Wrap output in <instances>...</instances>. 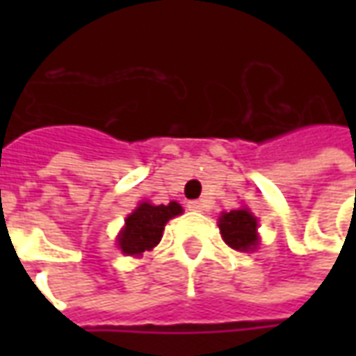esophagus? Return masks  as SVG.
<instances>
[{"label":"esophagus","mask_w":356,"mask_h":356,"mask_svg":"<svg viewBox=\"0 0 356 356\" xmlns=\"http://www.w3.org/2000/svg\"><path fill=\"white\" fill-rule=\"evenodd\" d=\"M186 208L191 209V211H202V209H204V204L198 200H191L186 204Z\"/></svg>","instance_id":"obj_1"}]
</instances>
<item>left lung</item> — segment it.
<instances>
[{"mask_svg": "<svg viewBox=\"0 0 356 356\" xmlns=\"http://www.w3.org/2000/svg\"><path fill=\"white\" fill-rule=\"evenodd\" d=\"M219 231L223 240L238 252L257 246V219L248 209H232L219 219Z\"/></svg>", "mask_w": 356, "mask_h": 356, "instance_id": "obj_1", "label": "left lung"}]
</instances>
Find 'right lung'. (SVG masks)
I'll use <instances>...</instances> for the list:
<instances>
[{"label": "right lung", "instance_id": "right-lung-1", "mask_svg": "<svg viewBox=\"0 0 356 356\" xmlns=\"http://www.w3.org/2000/svg\"><path fill=\"white\" fill-rule=\"evenodd\" d=\"M181 211L183 209L177 202H170L168 206H152L148 202L140 204L125 219V229L118 238V246L127 255H140L143 252L152 250L162 238L165 223Z\"/></svg>", "mask_w": 356, "mask_h": 356}]
</instances>
